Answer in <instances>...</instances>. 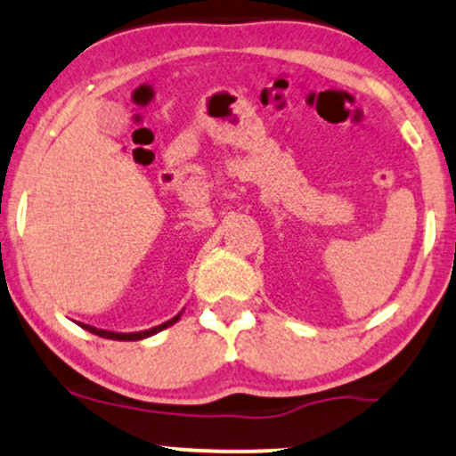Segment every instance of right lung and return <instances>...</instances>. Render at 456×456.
Masks as SVG:
<instances>
[{
	"instance_id": "obj_1",
	"label": "right lung",
	"mask_w": 456,
	"mask_h": 456,
	"mask_svg": "<svg viewBox=\"0 0 456 456\" xmlns=\"http://www.w3.org/2000/svg\"><path fill=\"white\" fill-rule=\"evenodd\" d=\"M179 317H182V313L179 314H175V317L173 319H168V322H165V323H160V325H156V328H150V330H143V331H110V330H99V328H93V325H88V323H80V328L82 330H86V331H91V334H97V336H101V338H110V340H143V338H150V336H154V334H159V331H162V330H167L168 325H173L175 322H179Z\"/></svg>"
}]
</instances>
